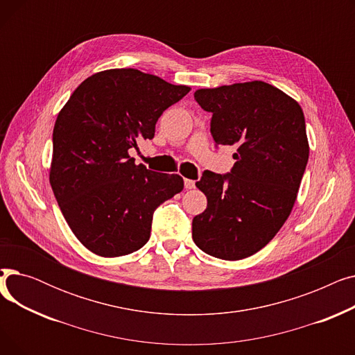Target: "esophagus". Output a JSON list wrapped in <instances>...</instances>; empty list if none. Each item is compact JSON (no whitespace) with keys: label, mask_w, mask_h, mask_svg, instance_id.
<instances>
[{"label":"esophagus","mask_w":355,"mask_h":355,"mask_svg":"<svg viewBox=\"0 0 355 355\" xmlns=\"http://www.w3.org/2000/svg\"><path fill=\"white\" fill-rule=\"evenodd\" d=\"M184 187L187 189V190H193V189H196V181L189 180V178H185V180H184Z\"/></svg>","instance_id":"esophagus-1"}]
</instances>
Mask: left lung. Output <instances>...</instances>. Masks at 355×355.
<instances>
[{"mask_svg": "<svg viewBox=\"0 0 355 355\" xmlns=\"http://www.w3.org/2000/svg\"><path fill=\"white\" fill-rule=\"evenodd\" d=\"M211 112L216 145H236L229 174L204 171L196 182L207 209L193 218L194 243L210 256L240 260L281 230L304 177L309 145L302 107L262 80L198 89Z\"/></svg>", "mask_w": 355, "mask_h": 355, "instance_id": "left-lung-1", "label": "left lung"}]
</instances>
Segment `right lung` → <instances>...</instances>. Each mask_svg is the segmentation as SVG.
I'll return each instance as SVG.
<instances>
[{
  "instance_id": "add662e5",
  "label": "right lung",
  "mask_w": 355,
  "mask_h": 355,
  "mask_svg": "<svg viewBox=\"0 0 355 355\" xmlns=\"http://www.w3.org/2000/svg\"><path fill=\"white\" fill-rule=\"evenodd\" d=\"M190 90L137 69H110L83 80L59 112L50 184L69 227L90 252H137L149 240L155 209L182 191V177L146 170L128 151L153 139L162 112Z\"/></svg>"
}]
</instances>
